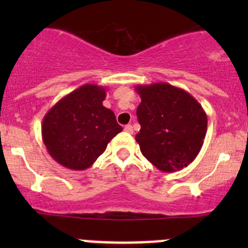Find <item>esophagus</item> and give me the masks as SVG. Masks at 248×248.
Wrapping results in <instances>:
<instances>
[{"label": "esophagus", "mask_w": 248, "mask_h": 248, "mask_svg": "<svg viewBox=\"0 0 248 248\" xmlns=\"http://www.w3.org/2000/svg\"><path fill=\"white\" fill-rule=\"evenodd\" d=\"M124 132H127V133H133V127H132V124H127V126H124Z\"/></svg>", "instance_id": "34e87169"}]
</instances>
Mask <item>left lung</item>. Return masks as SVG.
<instances>
[{"instance_id":"8db88e82","label":"left lung","mask_w":248,"mask_h":248,"mask_svg":"<svg viewBox=\"0 0 248 248\" xmlns=\"http://www.w3.org/2000/svg\"><path fill=\"white\" fill-rule=\"evenodd\" d=\"M140 151L157 169L181 170L201 151L207 128L202 104L192 94L167 82L137 85Z\"/></svg>"}]
</instances>
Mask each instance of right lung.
Masks as SVG:
<instances>
[{"instance_id": "right-lung-1", "label": "right lung", "mask_w": 248, "mask_h": 248, "mask_svg": "<svg viewBox=\"0 0 248 248\" xmlns=\"http://www.w3.org/2000/svg\"><path fill=\"white\" fill-rule=\"evenodd\" d=\"M106 87L85 84L60 99L46 112L42 138L50 156L72 170H85L122 131L111 110L103 106Z\"/></svg>"}]
</instances>
